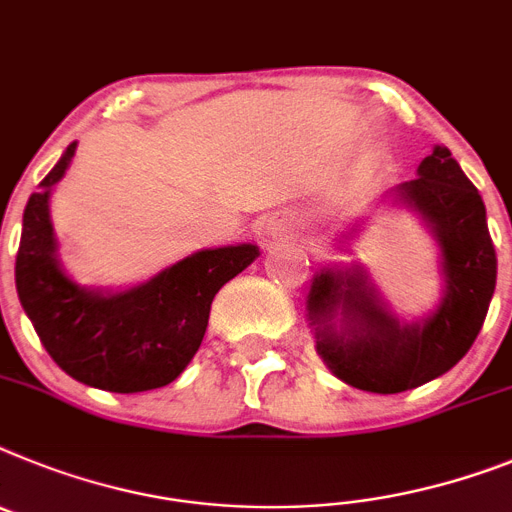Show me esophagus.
<instances>
[{
  "label": "esophagus",
  "instance_id": "esophagus-1",
  "mask_svg": "<svg viewBox=\"0 0 512 512\" xmlns=\"http://www.w3.org/2000/svg\"><path fill=\"white\" fill-rule=\"evenodd\" d=\"M266 230H269L272 238H292V235L298 233V225H295L287 214H279V217H274V220L269 222Z\"/></svg>",
  "mask_w": 512,
  "mask_h": 512
}]
</instances>
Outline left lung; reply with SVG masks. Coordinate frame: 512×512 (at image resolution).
Segmentation results:
<instances>
[{
    "label": "left lung",
    "instance_id": "left-lung-1",
    "mask_svg": "<svg viewBox=\"0 0 512 512\" xmlns=\"http://www.w3.org/2000/svg\"><path fill=\"white\" fill-rule=\"evenodd\" d=\"M388 199L417 214L438 246V305L414 321L399 318L357 261L318 269L305 305L326 368L370 393L409 391L448 373L482 331L497 282L487 209L448 147L435 144L417 178L393 186ZM360 227L362 220L352 222L342 235V251H349Z\"/></svg>",
    "mask_w": 512,
    "mask_h": 512
}]
</instances>
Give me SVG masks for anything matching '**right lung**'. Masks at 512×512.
<instances>
[{"label":"right lung","instance_id":"add662e5","mask_svg":"<svg viewBox=\"0 0 512 512\" xmlns=\"http://www.w3.org/2000/svg\"><path fill=\"white\" fill-rule=\"evenodd\" d=\"M74 150L77 142L28 199L15 261L17 298L48 355L74 381L111 393L168 386L194 360L214 295L259 259V246L204 248L124 290L77 285L64 272L51 225V194Z\"/></svg>","mask_w":512,"mask_h":512}]
</instances>
